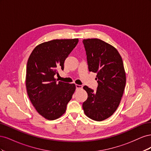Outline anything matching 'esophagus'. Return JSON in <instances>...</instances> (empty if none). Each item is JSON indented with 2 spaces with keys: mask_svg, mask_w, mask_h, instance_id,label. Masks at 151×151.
Returning a JSON list of instances; mask_svg holds the SVG:
<instances>
[{
  "mask_svg": "<svg viewBox=\"0 0 151 151\" xmlns=\"http://www.w3.org/2000/svg\"><path fill=\"white\" fill-rule=\"evenodd\" d=\"M76 89H81L83 88V86L79 85V84H76Z\"/></svg>",
  "mask_w": 151,
  "mask_h": 151,
  "instance_id": "esophagus-1",
  "label": "esophagus"
}]
</instances>
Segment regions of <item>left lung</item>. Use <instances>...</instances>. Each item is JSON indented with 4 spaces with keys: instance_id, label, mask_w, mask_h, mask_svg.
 Instances as JSON below:
<instances>
[{
    "instance_id": "1",
    "label": "left lung",
    "mask_w": 151,
    "mask_h": 151,
    "mask_svg": "<svg viewBox=\"0 0 151 151\" xmlns=\"http://www.w3.org/2000/svg\"><path fill=\"white\" fill-rule=\"evenodd\" d=\"M90 72L96 73V91L84 86L88 98L83 104L87 116L103 121L111 116L119 106L126 84L120 55L109 44L97 39L83 40Z\"/></svg>"
}]
</instances>
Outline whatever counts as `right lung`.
Returning <instances> with one entry per match:
<instances>
[{
    "instance_id": "right-lung-1",
    "label": "right lung",
    "mask_w": 151,
    "mask_h": 151,
    "mask_svg": "<svg viewBox=\"0 0 151 151\" xmlns=\"http://www.w3.org/2000/svg\"><path fill=\"white\" fill-rule=\"evenodd\" d=\"M78 39L53 40L38 45L28 58L26 86L31 103L40 115L53 120L65 112L76 90L74 84L55 79L58 70L78 43Z\"/></svg>"
}]
</instances>
